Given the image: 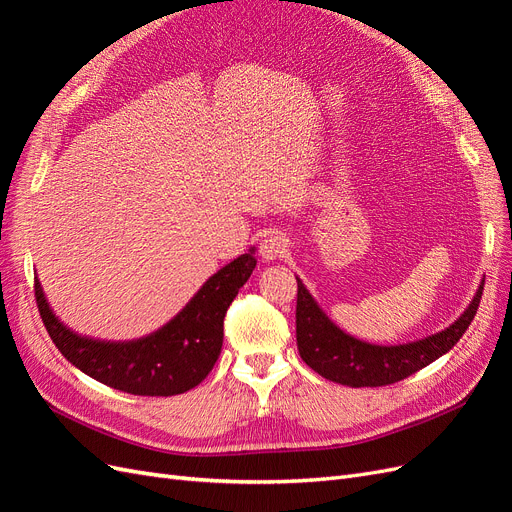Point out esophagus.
<instances>
[{"instance_id":"1","label":"esophagus","mask_w":512,"mask_h":512,"mask_svg":"<svg viewBox=\"0 0 512 512\" xmlns=\"http://www.w3.org/2000/svg\"><path fill=\"white\" fill-rule=\"evenodd\" d=\"M286 252H288V239L282 235V232H271V235H267L260 241V256L265 262L282 258Z\"/></svg>"}]
</instances>
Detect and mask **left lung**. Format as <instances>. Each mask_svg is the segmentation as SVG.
Wrapping results in <instances>:
<instances>
[{
  "instance_id": "1",
  "label": "left lung",
  "mask_w": 512,
  "mask_h": 512,
  "mask_svg": "<svg viewBox=\"0 0 512 512\" xmlns=\"http://www.w3.org/2000/svg\"><path fill=\"white\" fill-rule=\"evenodd\" d=\"M297 284V346L301 359L322 378L361 389L404 380L451 350L476 316L485 277L468 307L446 329L391 346L369 344L339 329L299 277Z\"/></svg>"
}]
</instances>
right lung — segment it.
Returning <instances> with one entry per match:
<instances>
[{"label":"right lung","instance_id":"1","mask_svg":"<svg viewBox=\"0 0 512 512\" xmlns=\"http://www.w3.org/2000/svg\"><path fill=\"white\" fill-rule=\"evenodd\" d=\"M254 254L256 247H250L213 273L158 331L123 342L72 331L55 316L38 275L36 303L57 350L89 378L132 395H179L203 382L218 361L226 309L256 269Z\"/></svg>","mask_w":512,"mask_h":512}]
</instances>
